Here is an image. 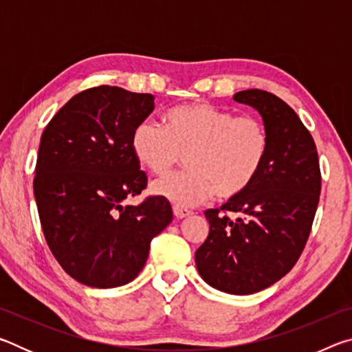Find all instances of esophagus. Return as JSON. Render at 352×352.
<instances>
[{"instance_id": "1", "label": "esophagus", "mask_w": 352, "mask_h": 352, "mask_svg": "<svg viewBox=\"0 0 352 352\" xmlns=\"http://www.w3.org/2000/svg\"><path fill=\"white\" fill-rule=\"evenodd\" d=\"M190 214H192V211H189V210H186V208L174 206V216H175L177 219H184V217H188V216H190Z\"/></svg>"}]
</instances>
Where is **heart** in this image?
<instances>
[{
  "label": "heart",
  "instance_id": "1",
  "mask_svg": "<svg viewBox=\"0 0 352 352\" xmlns=\"http://www.w3.org/2000/svg\"><path fill=\"white\" fill-rule=\"evenodd\" d=\"M130 146L155 175H166L186 155L189 170L153 183L152 192L189 208L214 194L228 200L245 192L265 163L270 135L259 118L194 102L168 110L164 127L151 119L141 121Z\"/></svg>",
  "mask_w": 352,
  "mask_h": 352
}]
</instances>
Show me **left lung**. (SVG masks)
<instances>
[{
    "label": "left lung",
    "mask_w": 352,
    "mask_h": 352,
    "mask_svg": "<svg viewBox=\"0 0 352 352\" xmlns=\"http://www.w3.org/2000/svg\"><path fill=\"white\" fill-rule=\"evenodd\" d=\"M233 99L261 115L270 135L269 153L245 192L205 211L210 234L195 252V265L211 287L250 295L296 264L311 234L321 174L312 135L283 99L262 90L239 91Z\"/></svg>",
    "instance_id": "left-lung-1"
}]
</instances>
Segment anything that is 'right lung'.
Here are the masks:
<instances>
[{
  "instance_id": "right-lung-1",
  "label": "right lung",
  "mask_w": 352,
  "mask_h": 352,
  "mask_svg": "<svg viewBox=\"0 0 352 352\" xmlns=\"http://www.w3.org/2000/svg\"><path fill=\"white\" fill-rule=\"evenodd\" d=\"M153 99L90 88L71 98L41 135L34 195L45 239L62 269L90 287L133 281L151 241L172 222L170 204L160 195L122 205L147 184L130 140Z\"/></svg>"
}]
</instances>
